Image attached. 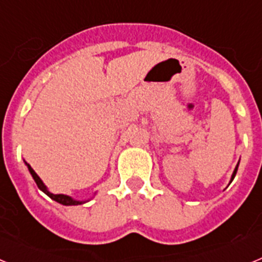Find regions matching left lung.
<instances>
[{"instance_id": "8db88e82", "label": "left lung", "mask_w": 262, "mask_h": 262, "mask_svg": "<svg viewBox=\"0 0 262 262\" xmlns=\"http://www.w3.org/2000/svg\"><path fill=\"white\" fill-rule=\"evenodd\" d=\"M236 172H237V166H236V168H235V170H233V174H232V178H231V181H232L233 178H235V174H236Z\"/></svg>"}]
</instances>
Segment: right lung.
<instances>
[{"label":"right lung","instance_id":"1","mask_svg":"<svg viewBox=\"0 0 262 262\" xmlns=\"http://www.w3.org/2000/svg\"><path fill=\"white\" fill-rule=\"evenodd\" d=\"M27 166H29V170H30V173H31L32 178H34V180H35V182H36V185H38V187H39V189H40L41 191H45V193L47 194V195L50 196V198H52L53 201H56V202L61 203V205H66V206L81 205V203H82V202H78V201L72 200L71 196H68V195H64V194H52V193H50V191L47 190V187L45 186V184H43V182H41V180H40V178H39V176L36 174L35 172H34V169H32L31 166L29 165V164H27Z\"/></svg>","mask_w":262,"mask_h":262}]
</instances>
